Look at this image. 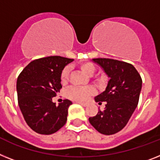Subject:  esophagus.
I'll return each mask as SVG.
<instances>
[{
	"label": "esophagus",
	"instance_id": "obj_1",
	"mask_svg": "<svg viewBox=\"0 0 160 160\" xmlns=\"http://www.w3.org/2000/svg\"><path fill=\"white\" fill-rule=\"evenodd\" d=\"M76 103H78V104H80V105L83 106V107H86V106H87V103L81 102H76Z\"/></svg>",
	"mask_w": 160,
	"mask_h": 160
}]
</instances>
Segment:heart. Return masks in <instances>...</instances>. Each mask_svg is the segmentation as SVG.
<instances>
[{
	"label": "heart",
	"mask_w": 160,
	"mask_h": 160,
	"mask_svg": "<svg viewBox=\"0 0 160 160\" xmlns=\"http://www.w3.org/2000/svg\"><path fill=\"white\" fill-rule=\"evenodd\" d=\"M80 68L87 75H92L95 72L94 65L89 62H82L80 65ZM70 74V68L68 67L64 68L61 72V82L65 83L68 79ZM94 92V89L92 87H72L69 88L67 92V94L70 98L79 102H84L88 99V96H90Z\"/></svg>",
	"instance_id": "1"
}]
</instances>
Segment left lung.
Returning <instances> with one entry per match:
<instances>
[{"label":"left lung","mask_w":160,"mask_h":160,"mask_svg":"<svg viewBox=\"0 0 160 160\" xmlns=\"http://www.w3.org/2000/svg\"><path fill=\"white\" fill-rule=\"evenodd\" d=\"M104 71L110 80L106 89L94 98L99 104L106 102L103 111H98L89 123L97 131L112 135L123 129L138 107L142 80L132 64L111 58L92 60Z\"/></svg>","instance_id":"1"}]
</instances>
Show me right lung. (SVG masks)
Returning a JSON list of instances; mask_svg holds the SVG:
<instances>
[{"label": "right lung", "mask_w": 160, "mask_h": 160, "mask_svg": "<svg viewBox=\"0 0 160 160\" xmlns=\"http://www.w3.org/2000/svg\"><path fill=\"white\" fill-rule=\"evenodd\" d=\"M72 61L60 56L39 58L31 62L18 76L16 88L20 111L37 133H54L67 122L72 102L66 99L56 106L52 98L62 88V71Z\"/></svg>", "instance_id": "obj_1"}]
</instances>
